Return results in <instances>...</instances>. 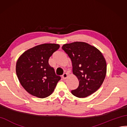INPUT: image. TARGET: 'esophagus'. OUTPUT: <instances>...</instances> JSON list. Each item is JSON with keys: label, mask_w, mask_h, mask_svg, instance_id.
<instances>
[{"label": "esophagus", "mask_w": 127, "mask_h": 127, "mask_svg": "<svg viewBox=\"0 0 127 127\" xmlns=\"http://www.w3.org/2000/svg\"><path fill=\"white\" fill-rule=\"evenodd\" d=\"M63 79H66V78L68 77V74L67 73H64L63 75Z\"/></svg>", "instance_id": "1"}]
</instances>
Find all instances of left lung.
<instances>
[{
  "label": "left lung",
  "mask_w": 127,
  "mask_h": 127,
  "mask_svg": "<svg viewBox=\"0 0 127 127\" xmlns=\"http://www.w3.org/2000/svg\"><path fill=\"white\" fill-rule=\"evenodd\" d=\"M62 49L70 58L73 73L79 81L78 88L71 94L78 98L94 94L101 87L106 75L107 64L102 53L83 42L65 44Z\"/></svg>",
  "instance_id": "1"
}]
</instances>
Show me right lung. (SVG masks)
Masks as SVG:
<instances>
[{
    "mask_svg": "<svg viewBox=\"0 0 127 127\" xmlns=\"http://www.w3.org/2000/svg\"><path fill=\"white\" fill-rule=\"evenodd\" d=\"M57 44H43L23 52L17 60L16 73L20 84L29 94L44 98L53 93L61 77L49 64L52 54L59 49Z\"/></svg>",
    "mask_w": 127,
    "mask_h": 127,
    "instance_id": "add662e5",
    "label": "right lung"
}]
</instances>
